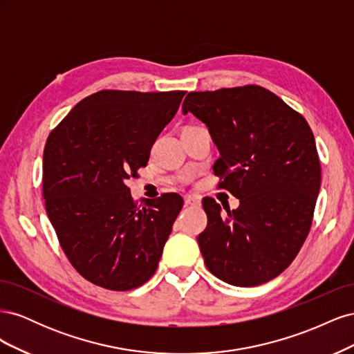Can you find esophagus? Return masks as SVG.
I'll list each match as a JSON object with an SVG mask.
<instances>
[{"instance_id":"34e87169","label":"esophagus","mask_w":354,"mask_h":354,"mask_svg":"<svg viewBox=\"0 0 354 354\" xmlns=\"http://www.w3.org/2000/svg\"><path fill=\"white\" fill-rule=\"evenodd\" d=\"M199 203H201V201H199V198H196V196H192V195H186V196H185V205L196 207V205H199Z\"/></svg>"}]
</instances>
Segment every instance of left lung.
Masks as SVG:
<instances>
[{
  "label": "left lung",
  "mask_w": 354,
  "mask_h": 354,
  "mask_svg": "<svg viewBox=\"0 0 354 354\" xmlns=\"http://www.w3.org/2000/svg\"><path fill=\"white\" fill-rule=\"evenodd\" d=\"M208 127L220 158L212 169L236 209L202 201L198 243L208 270L234 286L272 281L292 263L312 227L320 160L307 121L260 85L192 91L183 113Z\"/></svg>",
  "instance_id": "8db88e82"
}]
</instances>
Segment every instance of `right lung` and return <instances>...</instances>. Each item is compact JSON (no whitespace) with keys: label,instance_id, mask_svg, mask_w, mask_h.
<instances>
[{"label":"right lung","instance_id":"1","mask_svg":"<svg viewBox=\"0 0 354 354\" xmlns=\"http://www.w3.org/2000/svg\"><path fill=\"white\" fill-rule=\"evenodd\" d=\"M185 94L102 90L81 100L47 138V216L75 270L94 285L130 291L156 270L183 198L165 194L140 208L125 181L146 167Z\"/></svg>","mask_w":354,"mask_h":354}]
</instances>
